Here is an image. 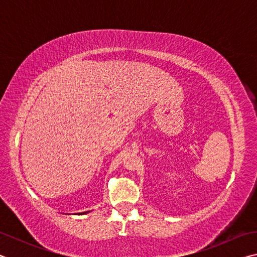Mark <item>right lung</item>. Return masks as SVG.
<instances>
[{
    "mask_svg": "<svg viewBox=\"0 0 257 257\" xmlns=\"http://www.w3.org/2000/svg\"><path fill=\"white\" fill-rule=\"evenodd\" d=\"M85 213H86V212H85ZM82 214H84V213H82Z\"/></svg>",
    "mask_w": 257,
    "mask_h": 257,
    "instance_id": "add662e5",
    "label": "right lung"
}]
</instances>
